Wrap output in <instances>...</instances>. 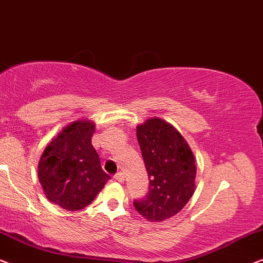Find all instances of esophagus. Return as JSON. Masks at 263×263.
<instances>
[{"mask_svg": "<svg viewBox=\"0 0 263 263\" xmlns=\"http://www.w3.org/2000/svg\"><path fill=\"white\" fill-rule=\"evenodd\" d=\"M113 177H114V180L118 181V182H124V180H125V176L123 173H117Z\"/></svg>", "mask_w": 263, "mask_h": 263, "instance_id": "1", "label": "esophagus"}]
</instances>
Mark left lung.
<instances>
[{
    "label": "left lung",
    "instance_id": "obj_1",
    "mask_svg": "<svg viewBox=\"0 0 263 263\" xmlns=\"http://www.w3.org/2000/svg\"><path fill=\"white\" fill-rule=\"evenodd\" d=\"M137 139L150 184L145 197L133 200V206L150 221L168 219L180 212L194 193V156L183 137L158 118L139 125Z\"/></svg>",
    "mask_w": 263,
    "mask_h": 263
}]
</instances>
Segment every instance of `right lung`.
<instances>
[{
	"label": "right lung",
	"mask_w": 263,
	"mask_h": 263,
	"mask_svg": "<svg viewBox=\"0 0 263 263\" xmlns=\"http://www.w3.org/2000/svg\"><path fill=\"white\" fill-rule=\"evenodd\" d=\"M94 131L90 121H73L46 146L40 158L38 176L46 197L64 210L84 209L110 179L91 145Z\"/></svg>",
	"instance_id": "right-lung-1"
}]
</instances>
